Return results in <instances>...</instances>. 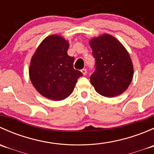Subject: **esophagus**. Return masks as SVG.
Masks as SVG:
<instances>
[{
  "label": "esophagus",
  "instance_id": "esophagus-1",
  "mask_svg": "<svg viewBox=\"0 0 154 154\" xmlns=\"http://www.w3.org/2000/svg\"><path fill=\"white\" fill-rule=\"evenodd\" d=\"M80 71H81V73L83 74V75H86V74L87 71H86V68H83V69H82Z\"/></svg>",
  "mask_w": 154,
  "mask_h": 154
}]
</instances>
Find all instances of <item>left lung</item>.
<instances>
[{"mask_svg": "<svg viewBox=\"0 0 154 154\" xmlns=\"http://www.w3.org/2000/svg\"><path fill=\"white\" fill-rule=\"evenodd\" d=\"M95 58V71L90 82L98 94L107 97L120 95L127 90L133 77V66L128 51L109 34L89 40Z\"/></svg>", "mask_w": 154, "mask_h": 154, "instance_id": "1", "label": "left lung"}]
</instances>
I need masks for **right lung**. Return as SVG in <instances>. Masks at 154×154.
<instances>
[{
	"mask_svg": "<svg viewBox=\"0 0 154 154\" xmlns=\"http://www.w3.org/2000/svg\"><path fill=\"white\" fill-rule=\"evenodd\" d=\"M68 41L61 35H48L31 58V83L39 94L50 100L67 98L74 91L77 79L83 76L74 68V58L68 55Z\"/></svg>",
	"mask_w": 154,
	"mask_h": 154,
	"instance_id": "add662e5",
	"label": "right lung"
}]
</instances>
